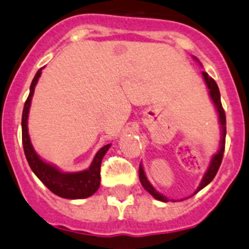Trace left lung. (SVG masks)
<instances>
[{"instance_id":"obj_1","label":"left lung","mask_w":249,"mask_h":249,"mask_svg":"<svg viewBox=\"0 0 249 249\" xmlns=\"http://www.w3.org/2000/svg\"><path fill=\"white\" fill-rule=\"evenodd\" d=\"M194 59L198 61V59H196V57H194ZM203 76H204V80H205L206 86H208V88H209V93H210L211 99H213V104H215L216 109H217V113H219L220 124H221V126H222V139H221V146H220L219 152L216 153L215 156L213 157V160H211L210 167H209L208 171H206V173H205V176H204L203 180H201L200 185H199L198 189H196V192L195 193H198L199 190H201L204 187H206V185H208L209 183H210L211 180L215 178L216 173H217L220 166H221L222 157H224V151H225V139H226V115H225V110H224V108H222L219 87H217L216 82L213 81V78H211L210 76L206 73V72L203 71ZM139 177H140V182H141V184H142V187L145 188V189L147 190L151 195H152L153 198L157 199V200L164 201V203H167V201H168V199H167L164 195L160 194V193L150 184V182H148L147 178H146V176H145V172H143L142 166H140V169H139ZM172 201H174V200H172Z\"/></svg>"}]
</instances>
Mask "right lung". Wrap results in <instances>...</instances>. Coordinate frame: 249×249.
<instances>
[{
	"instance_id": "1",
	"label": "right lung",
	"mask_w": 249,
	"mask_h": 249,
	"mask_svg": "<svg viewBox=\"0 0 249 249\" xmlns=\"http://www.w3.org/2000/svg\"><path fill=\"white\" fill-rule=\"evenodd\" d=\"M41 75V69L36 72L34 76L32 85H30V92L27 101L24 103L22 114V141L23 148H24L25 157L29 163L30 168L34 172L36 177L48 187L49 190L59 195L65 199H83L88 198L98 190L101 184V163L104 155L110 147L109 145L103 146L97 152L96 157L93 160L92 164L88 169L76 173H62L54 166L44 162L34 151L33 146L30 143L29 135H28V113H29L30 102L34 93V87L38 82Z\"/></svg>"
}]
</instances>
